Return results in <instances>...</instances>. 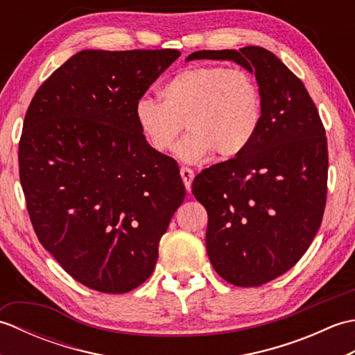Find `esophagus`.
<instances>
[{
  "label": "esophagus",
  "mask_w": 355,
  "mask_h": 355,
  "mask_svg": "<svg viewBox=\"0 0 355 355\" xmlns=\"http://www.w3.org/2000/svg\"><path fill=\"white\" fill-rule=\"evenodd\" d=\"M180 175H182V178H183V183L186 186V191L191 192V184H192V180L195 177L193 175V171L189 169V168H186V166H183V168L180 169Z\"/></svg>",
  "instance_id": "1"
}]
</instances>
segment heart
Returning <instances> with one entry per match:
<instances>
[{"instance_id": "1", "label": "heart", "mask_w": 355, "mask_h": 355, "mask_svg": "<svg viewBox=\"0 0 355 355\" xmlns=\"http://www.w3.org/2000/svg\"><path fill=\"white\" fill-rule=\"evenodd\" d=\"M162 102L141 97L135 122L149 148L168 154L184 125L189 135L180 143L178 157L195 163L210 153L220 160L238 157L259 131L263 101L250 73L221 65L182 70L160 89Z\"/></svg>"}]
</instances>
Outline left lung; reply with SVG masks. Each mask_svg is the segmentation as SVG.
Segmentation results:
<instances>
[{
    "label": "left lung",
    "instance_id": "obj_1",
    "mask_svg": "<svg viewBox=\"0 0 355 355\" xmlns=\"http://www.w3.org/2000/svg\"><path fill=\"white\" fill-rule=\"evenodd\" d=\"M193 59L233 61L254 73L263 101L259 131L243 154L195 177L207 210L206 248L215 271L259 286L296 263L318 233L327 205L325 128L305 85L273 53L250 45L200 50Z\"/></svg>",
    "mask_w": 355,
    "mask_h": 355
}]
</instances>
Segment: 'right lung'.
<instances>
[{"instance_id":"right-lung-1","label":"right lung","mask_w":355,"mask_h":355,"mask_svg":"<svg viewBox=\"0 0 355 355\" xmlns=\"http://www.w3.org/2000/svg\"><path fill=\"white\" fill-rule=\"evenodd\" d=\"M178 50H82L37 88L19 180L40 243L82 285L128 293L153 275L186 195L173 158L149 148L135 103Z\"/></svg>"}]
</instances>
